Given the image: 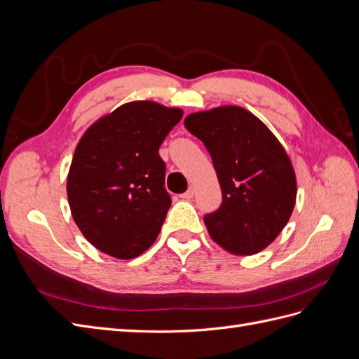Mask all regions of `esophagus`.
<instances>
[{
	"instance_id": "34e87169",
	"label": "esophagus",
	"mask_w": 359,
	"mask_h": 359,
	"mask_svg": "<svg viewBox=\"0 0 359 359\" xmlns=\"http://www.w3.org/2000/svg\"><path fill=\"white\" fill-rule=\"evenodd\" d=\"M193 194H194L193 187H190L186 193H182V194H181V198H182V199H191V198H193Z\"/></svg>"
}]
</instances>
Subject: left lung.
Listing matches in <instances>:
<instances>
[{"mask_svg":"<svg viewBox=\"0 0 359 359\" xmlns=\"http://www.w3.org/2000/svg\"><path fill=\"white\" fill-rule=\"evenodd\" d=\"M184 126L208 149L222 187L220 208L203 217L210 236L232 255L262 252L295 206L297 178L285 148L240 106L190 114Z\"/></svg>","mask_w":359,"mask_h":359,"instance_id":"obj_1","label":"left lung"}]
</instances>
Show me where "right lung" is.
<instances>
[{"label":"right lung","instance_id":"obj_1","mask_svg":"<svg viewBox=\"0 0 359 359\" xmlns=\"http://www.w3.org/2000/svg\"><path fill=\"white\" fill-rule=\"evenodd\" d=\"M181 118L177 107L132 102L81 137L67 198L74 223L100 252L133 259L156 241L170 206L158 148Z\"/></svg>","mask_w":359,"mask_h":359}]
</instances>
